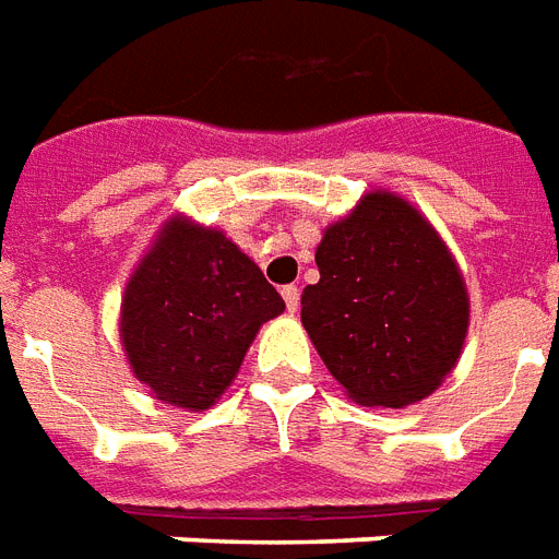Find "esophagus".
Returning <instances> with one entry per match:
<instances>
[{
  "mask_svg": "<svg viewBox=\"0 0 559 559\" xmlns=\"http://www.w3.org/2000/svg\"><path fill=\"white\" fill-rule=\"evenodd\" d=\"M281 296H284V305H287L289 313H296L298 305H301V293H298V287H284L281 289Z\"/></svg>",
  "mask_w": 559,
  "mask_h": 559,
  "instance_id": "34e87169",
  "label": "esophagus"
}]
</instances>
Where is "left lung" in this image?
I'll return each instance as SVG.
<instances>
[{
	"label": "left lung",
	"instance_id": "left-lung-1",
	"mask_svg": "<svg viewBox=\"0 0 559 559\" xmlns=\"http://www.w3.org/2000/svg\"><path fill=\"white\" fill-rule=\"evenodd\" d=\"M301 324L359 406L420 403L459 366L469 296L450 246L394 191H368L316 246Z\"/></svg>",
	"mask_w": 559,
	"mask_h": 559
}]
</instances>
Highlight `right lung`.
Here are the masks:
<instances>
[{
	"label": "right lung",
	"mask_w": 559,
	"mask_h": 559,
	"mask_svg": "<svg viewBox=\"0 0 559 559\" xmlns=\"http://www.w3.org/2000/svg\"><path fill=\"white\" fill-rule=\"evenodd\" d=\"M284 298L226 231L170 214L135 263L118 333L135 380L168 406L205 412L237 377Z\"/></svg>",
	"instance_id": "obj_1"
}]
</instances>
